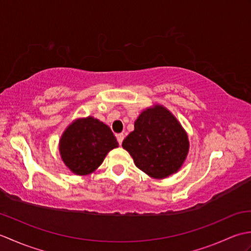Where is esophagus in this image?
Returning <instances> with one entry per match:
<instances>
[{
	"label": "esophagus",
	"mask_w": 251,
	"mask_h": 251,
	"mask_svg": "<svg viewBox=\"0 0 251 251\" xmlns=\"http://www.w3.org/2000/svg\"><path fill=\"white\" fill-rule=\"evenodd\" d=\"M116 139H117V142H119V145L121 146V145H122V142H123V140H124V135H123V134L116 135Z\"/></svg>",
	"instance_id": "esophagus-1"
}]
</instances>
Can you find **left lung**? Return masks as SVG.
Instances as JSON below:
<instances>
[{
  "label": "left lung",
  "instance_id": "8db88e82",
  "mask_svg": "<svg viewBox=\"0 0 251 251\" xmlns=\"http://www.w3.org/2000/svg\"><path fill=\"white\" fill-rule=\"evenodd\" d=\"M122 146L129 152L138 168L156 179L177 172L189 151L185 131L162 105L143 111L135 122V130Z\"/></svg>",
  "mask_w": 251,
  "mask_h": 251
}]
</instances>
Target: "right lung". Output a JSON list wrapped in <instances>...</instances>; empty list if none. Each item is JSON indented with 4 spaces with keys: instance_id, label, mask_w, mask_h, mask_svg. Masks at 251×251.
Listing matches in <instances>:
<instances>
[{
    "instance_id": "1",
    "label": "right lung",
    "mask_w": 251,
    "mask_h": 251,
    "mask_svg": "<svg viewBox=\"0 0 251 251\" xmlns=\"http://www.w3.org/2000/svg\"><path fill=\"white\" fill-rule=\"evenodd\" d=\"M117 147L119 143L109 127L90 116L72 123L59 143L62 161L76 175L93 173L108 152Z\"/></svg>"
}]
</instances>
